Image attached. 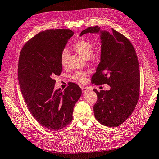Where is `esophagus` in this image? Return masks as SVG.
Wrapping results in <instances>:
<instances>
[{
    "label": "esophagus",
    "instance_id": "1",
    "mask_svg": "<svg viewBox=\"0 0 159 159\" xmlns=\"http://www.w3.org/2000/svg\"><path fill=\"white\" fill-rule=\"evenodd\" d=\"M81 90H82V93H86L88 92H89V89L88 87H82L81 88Z\"/></svg>",
    "mask_w": 159,
    "mask_h": 159
}]
</instances>
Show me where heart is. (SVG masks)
Masks as SVG:
<instances>
[{"mask_svg":"<svg viewBox=\"0 0 159 159\" xmlns=\"http://www.w3.org/2000/svg\"><path fill=\"white\" fill-rule=\"evenodd\" d=\"M74 49L78 54L85 59H89L93 51V47L92 43L86 40H80L76 43L74 45ZM69 55V50L67 49H64L61 54V63L63 66L66 65ZM85 77L86 75L84 72H77L74 76V78L80 82H83Z\"/></svg>","mask_w":159,"mask_h":159,"instance_id":"b5f03b06","label":"heart"}]
</instances>
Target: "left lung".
I'll return each instance as SVG.
<instances>
[{"mask_svg":"<svg viewBox=\"0 0 159 159\" xmlns=\"http://www.w3.org/2000/svg\"><path fill=\"white\" fill-rule=\"evenodd\" d=\"M100 34V63L92 76L95 84H107L109 90L96 89L97 99L93 106L97 120L107 127H117L132 113L138 101L140 73L135 50L124 35L113 29L110 33L98 26L83 30L85 34Z\"/></svg>","mask_w":159,"mask_h":159,"instance_id":"obj_1","label":"left lung"}]
</instances>
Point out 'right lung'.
<instances>
[{"label":"right lung","instance_id":"add662e5","mask_svg":"<svg viewBox=\"0 0 159 159\" xmlns=\"http://www.w3.org/2000/svg\"><path fill=\"white\" fill-rule=\"evenodd\" d=\"M74 34L69 29H50L36 34L20 54L18 76L23 97L32 116L42 126L55 131L72 120L73 107L81 95L75 83L55 90L62 70L61 54Z\"/></svg>","mask_w":159,"mask_h":159}]
</instances>
